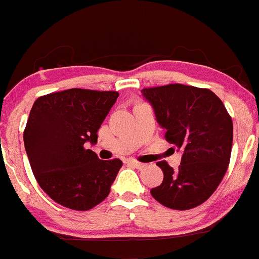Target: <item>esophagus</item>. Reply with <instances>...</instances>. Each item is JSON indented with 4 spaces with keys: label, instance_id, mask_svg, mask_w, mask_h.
<instances>
[{
    "label": "esophagus",
    "instance_id": "obj_1",
    "mask_svg": "<svg viewBox=\"0 0 259 259\" xmlns=\"http://www.w3.org/2000/svg\"><path fill=\"white\" fill-rule=\"evenodd\" d=\"M127 163H130L131 166H133V167H135V168H138V169L143 168V167L146 166L145 163H141V162L135 161V159H128V161H127Z\"/></svg>",
    "mask_w": 259,
    "mask_h": 259
}]
</instances>
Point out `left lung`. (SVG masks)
<instances>
[{
  "mask_svg": "<svg viewBox=\"0 0 259 259\" xmlns=\"http://www.w3.org/2000/svg\"><path fill=\"white\" fill-rule=\"evenodd\" d=\"M164 138L182 152L177 169L166 161L163 182L151 189L156 201L186 210L206 202L222 182L231 159L233 123L222 101L208 89L181 83L143 89Z\"/></svg>",
  "mask_w": 259,
  "mask_h": 259,
  "instance_id": "1",
  "label": "left lung"
}]
</instances>
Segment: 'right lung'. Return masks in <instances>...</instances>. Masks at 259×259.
Here are the masks:
<instances>
[{
	"label": "right lung",
	"instance_id": "add662e5",
	"mask_svg": "<svg viewBox=\"0 0 259 259\" xmlns=\"http://www.w3.org/2000/svg\"><path fill=\"white\" fill-rule=\"evenodd\" d=\"M116 91L71 89L34 101L23 142L32 172L50 198L73 210H89L110 194L122 167L118 158L103 161L86 143L116 102Z\"/></svg>",
	"mask_w": 259,
	"mask_h": 259
}]
</instances>
